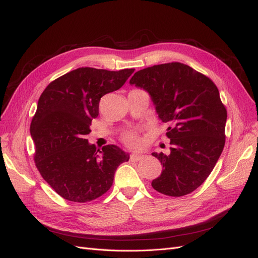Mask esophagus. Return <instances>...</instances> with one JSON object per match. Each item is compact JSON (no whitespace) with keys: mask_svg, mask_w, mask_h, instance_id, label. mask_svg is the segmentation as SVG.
Returning <instances> with one entry per match:
<instances>
[{"mask_svg":"<svg viewBox=\"0 0 258 258\" xmlns=\"http://www.w3.org/2000/svg\"><path fill=\"white\" fill-rule=\"evenodd\" d=\"M142 158H143V155L136 154V153H132V154L130 155V159H131L132 161H139V160H141Z\"/></svg>","mask_w":258,"mask_h":258,"instance_id":"34e87169","label":"esophagus"}]
</instances>
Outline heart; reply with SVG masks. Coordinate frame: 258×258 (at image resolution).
<instances>
[{
    "mask_svg": "<svg viewBox=\"0 0 258 258\" xmlns=\"http://www.w3.org/2000/svg\"><path fill=\"white\" fill-rule=\"evenodd\" d=\"M123 142L130 147H138L140 145V140L135 132H128L123 136Z\"/></svg>",
    "mask_w": 258,
    "mask_h": 258,
    "instance_id": "1",
    "label": "heart"
}]
</instances>
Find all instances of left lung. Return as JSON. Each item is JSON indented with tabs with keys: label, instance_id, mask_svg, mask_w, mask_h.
I'll return each instance as SVG.
<instances>
[{
	"label": "left lung",
	"instance_id": "left-lung-1",
	"mask_svg": "<svg viewBox=\"0 0 258 258\" xmlns=\"http://www.w3.org/2000/svg\"><path fill=\"white\" fill-rule=\"evenodd\" d=\"M129 83L147 91L159 119L169 123L170 154H152L162 165L153 188L172 197L190 194L212 172L225 145L227 111L217 87L179 62L140 70Z\"/></svg>",
	"mask_w": 258,
	"mask_h": 258
}]
</instances>
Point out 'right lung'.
Here are the masks:
<instances>
[{
    "label": "right lung",
    "mask_w": 258,
    "mask_h": 258,
    "mask_svg": "<svg viewBox=\"0 0 258 258\" xmlns=\"http://www.w3.org/2000/svg\"><path fill=\"white\" fill-rule=\"evenodd\" d=\"M134 72L79 68L51 82L38 99L30 126L35 165L62 198L74 202L99 198L111 188L116 169L129 160L118 146L97 151L85 138L99 115L100 99L119 89Z\"/></svg>",
    "instance_id": "right-lung-1"
}]
</instances>
